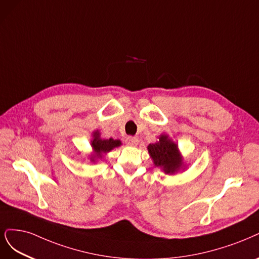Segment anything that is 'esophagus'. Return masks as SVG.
Returning <instances> with one entry per match:
<instances>
[{"mask_svg":"<svg viewBox=\"0 0 259 259\" xmlns=\"http://www.w3.org/2000/svg\"><path fill=\"white\" fill-rule=\"evenodd\" d=\"M125 144L127 146H136L138 144V139L136 137H132V136H128L126 137L125 139Z\"/></svg>","mask_w":259,"mask_h":259,"instance_id":"obj_1","label":"esophagus"}]
</instances>
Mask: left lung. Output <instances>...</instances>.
<instances>
[{
    "instance_id": "left-lung-1",
    "label": "left lung",
    "mask_w": 259,
    "mask_h": 259,
    "mask_svg": "<svg viewBox=\"0 0 259 259\" xmlns=\"http://www.w3.org/2000/svg\"><path fill=\"white\" fill-rule=\"evenodd\" d=\"M148 151L154 166L162 168V170L167 175L176 174L183 166V159L178 145L165 134L158 137V141L155 144H150Z\"/></svg>"
}]
</instances>
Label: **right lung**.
Wrapping results in <instances>:
<instances>
[{
    "label": "right lung",
    "instance_id": "add662e5",
    "mask_svg": "<svg viewBox=\"0 0 259 259\" xmlns=\"http://www.w3.org/2000/svg\"><path fill=\"white\" fill-rule=\"evenodd\" d=\"M91 146L93 149L94 154L91 156L92 162H95L96 158H102L103 154L110 152V151L114 148L121 146L120 140H114L112 138L109 139H102L100 137L99 131L93 133V139L91 140Z\"/></svg>",
    "mask_w": 259,
    "mask_h": 259
}]
</instances>
